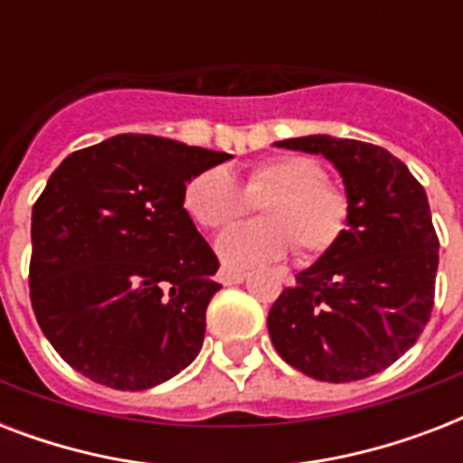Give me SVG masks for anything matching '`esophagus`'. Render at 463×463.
Here are the masks:
<instances>
[{"instance_id": "1", "label": "esophagus", "mask_w": 463, "mask_h": 463, "mask_svg": "<svg viewBox=\"0 0 463 463\" xmlns=\"http://www.w3.org/2000/svg\"><path fill=\"white\" fill-rule=\"evenodd\" d=\"M218 279H221V283H225V286H235V283H242L247 279L245 271H232V269H221L218 271Z\"/></svg>"}]
</instances>
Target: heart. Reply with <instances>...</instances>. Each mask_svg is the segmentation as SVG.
Instances as JSON below:
<instances>
[{
    "label": "heart",
    "mask_w": 463,
    "mask_h": 463,
    "mask_svg": "<svg viewBox=\"0 0 463 463\" xmlns=\"http://www.w3.org/2000/svg\"><path fill=\"white\" fill-rule=\"evenodd\" d=\"M260 202L261 221L235 225L216 242L225 267L252 269L286 257L296 247L300 261L329 254L348 231V199L324 180L307 156H274L250 167L242 189L225 167H209L184 184L182 206L203 231L235 223Z\"/></svg>",
    "instance_id": "obj_1"
}]
</instances>
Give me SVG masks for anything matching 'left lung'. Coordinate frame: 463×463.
<instances>
[{"instance_id": "1", "label": "left lung", "mask_w": 463, "mask_h": 463, "mask_svg": "<svg viewBox=\"0 0 463 463\" xmlns=\"http://www.w3.org/2000/svg\"><path fill=\"white\" fill-rule=\"evenodd\" d=\"M322 154L344 177L348 231L269 309V336L288 365L319 382L382 373L430 319L439 240L423 184L387 148L326 134L276 141Z\"/></svg>"}]
</instances>
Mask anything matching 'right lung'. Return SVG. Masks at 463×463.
I'll return each mask as SVG.
<instances>
[{"label":"right lung","mask_w":463,"mask_h":463,"mask_svg":"<svg viewBox=\"0 0 463 463\" xmlns=\"http://www.w3.org/2000/svg\"><path fill=\"white\" fill-rule=\"evenodd\" d=\"M232 158L118 134L61 160L33 206L31 303L76 373L141 392L199 355L218 260L182 206L196 173Z\"/></svg>","instance_id":"1"}]
</instances>
